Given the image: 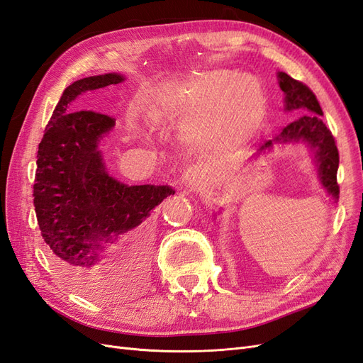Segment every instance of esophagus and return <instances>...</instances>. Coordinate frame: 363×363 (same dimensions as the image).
I'll list each match as a JSON object with an SVG mask.
<instances>
[{"label":"esophagus","instance_id":"34e87169","mask_svg":"<svg viewBox=\"0 0 363 363\" xmlns=\"http://www.w3.org/2000/svg\"><path fill=\"white\" fill-rule=\"evenodd\" d=\"M182 182L191 189L199 188V186L203 184V174H201L200 168L191 167L188 169H184L182 174Z\"/></svg>","mask_w":363,"mask_h":363}]
</instances>
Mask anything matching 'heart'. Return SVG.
Returning <instances> with one entry per match:
<instances>
[{"mask_svg":"<svg viewBox=\"0 0 363 363\" xmlns=\"http://www.w3.org/2000/svg\"><path fill=\"white\" fill-rule=\"evenodd\" d=\"M206 89L215 100L223 98L227 106L224 119L218 124L212 142L218 147L235 150L256 135L265 116V95L255 75H244L230 69L203 72ZM172 98L167 95L152 106L151 115L156 119L169 116Z\"/></svg>","mask_w":363,"mask_h":363,"instance_id":"heart-1","label":"heart"}]
</instances>
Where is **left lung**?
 <instances>
[{
	"label": "left lung",
	"instance_id": "8db88e82",
	"mask_svg": "<svg viewBox=\"0 0 363 363\" xmlns=\"http://www.w3.org/2000/svg\"><path fill=\"white\" fill-rule=\"evenodd\" d=\"M277 80L284 94V112L296 111L301 113V116L284 127L279 136L260 145L252 157L271 151L274 145L303 142L311 151L321 188L327 195L332 196L333 203H337L339 186L336 174L339 167V152L330 130L323 123L321 106L309 87L298 80H294L286 72H277Z\"/></svg>",
	"mask_w": 363,
	"mask_h": 363
}]
</instances>
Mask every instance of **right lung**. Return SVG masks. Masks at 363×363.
<instances>
[{
	"label": "right lung",
	"mask_w": 363,
	"mask_h": 363,
	"mask_svg": "<svg viewBox=\"0 0 363 363\" xmlns=\"http://www.w3.org/2000/svg\"><path fill=\"white\" fill-rule=\"evenodd\" d=\"M111 72L77 80L63 91L39 144L33 196L40 235L62 277L80 294L100 296L112 283V250L167 196L168 184L121 183L108 174L101 139L115 119L80 111V95L118 84ZM140 235L133 238L136 248Z\"/></svg>",
	"instance_id": "1"
}]
</instances>
